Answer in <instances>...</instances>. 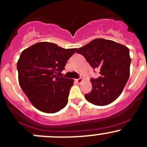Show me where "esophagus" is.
<instances>
[{
  "label": "esophagus",
  "instance_id": "34e87169",
  "mask_svg": "<svg viewBox=\"0 0 147 147\" xmlns=\"http://www.w3.org/2000/svg\"><path fill=\"white\" fill-rule=\"evenodd\" d=\"M82 81H83V79H82V78H79V79H76V82H77V83H81V82H82Z\"/></svg>",
  "mask_w": 147,
  "mask_h": 147
}]
</instances>
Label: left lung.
<instances>
[{
  "mask_svg": "<svg viewBox=\"0 0 147 147\" xmlns=\"http://www.w3.org/2000/svg\"><path fill=\"white\" fill-rule=\"evenodd\" d=\"M76 53L83 55L94 69L100 70L101 76L90 79L92 89L84 95L86 100L98 106L115 101L129 79L131 59L128 47L112 40L95 39Z\"/></svg>",
  "mask_w": 147,
  "mask_h": 147,
  "instance_id": "1",
  "label": "left lung"
}]
</instances>
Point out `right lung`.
Wrapping results in <instances>:
<instances>
[{
  "instance_id": "add662e5",
  "label": "right lung",
  "mask_w": 147,
  "mask_h": 147,
  "mask_svg": "<svg viewBox=\"0 0 147 147\" xmlns=\"http://www.w3.org/2000/svg\"><path fill=\"white\" fill-rule=\"evenodd\" d=\"M76 48L64 49L47 42L36 43L23 50L17 62L21 88L33 106L46 113H55L68 103L74 80L59 77Z\"/></svg>"
}]
</instances>
